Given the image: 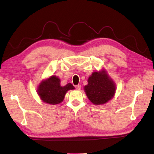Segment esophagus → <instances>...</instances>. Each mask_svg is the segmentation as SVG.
Wrapping results in <instances>:
<instances>
[{
    "label": "esophagus",
    "mask_w": 154,
    "mask_h": 154,
    "mask_svg": "<svg viewBox=\"0 0 154 154\" xmlns=\"http://www.w3.org/2000/svg\"><path fill=\"white\" fill-rule=\"evenodd\" d=\"M75 88H76L77 90H79L81 89V85H75Z\"/></svg>",
    "instance_id": "1"
}]
</instances>
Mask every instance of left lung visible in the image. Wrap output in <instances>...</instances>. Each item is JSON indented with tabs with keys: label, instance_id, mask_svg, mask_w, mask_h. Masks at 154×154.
<instances>
[{
	"label": "left lung",
	"instance_id": "8db88e82",
	"mask_svg": "<svg viewBox=\"0 0 154 154\" xmlns=\"http://www.w3.org/2000/svg\"><path fill=\"white\" fill-rule=\"evenodd\" d=\"M84 91L87 97L95 105H101L109 102L115 96L116 84L105 69L93 72L88 79Z\"/></svg>",
	"mask_w": 154,
	"mask_h": 154
}]
</instances>
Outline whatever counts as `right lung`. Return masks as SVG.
<instances>
[{
  "label": "right lung",
  "mask_w": 154,
  "mask_h": 154,
  "mask_svg": "<svg viewBox=\"0 0 154 154\" xmlns=\"http://www.w3.org/2000/svg\"><path fill=\"white\" fill-rule=\"evenodd\" d=\"M74 89L75 88L71 83L62 86L60 78L54 75L41 81L38 85L37 94L43 102L58 105L64 100L68 91Z\"/></svg>",
  "instance_id": "1"
}]
</instances>
